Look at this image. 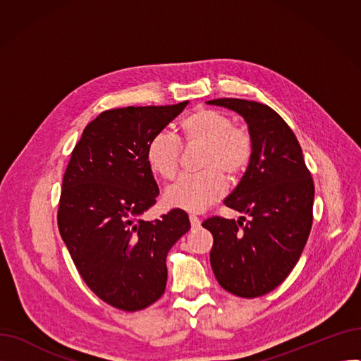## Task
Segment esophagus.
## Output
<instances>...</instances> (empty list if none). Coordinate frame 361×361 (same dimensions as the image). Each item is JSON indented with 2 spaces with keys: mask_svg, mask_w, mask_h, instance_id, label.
<instances>
[{
  "mask_svg": "<svg viewBox=\"0 0 361 361\" xmlns=\"http://www.w3.org/2000/svg\"><path fill=\"white\" fill-rule=\"evenodd\" d=\"M190 224H192V228H197L200 225V219L196 215H190Z\"/></svg>",
  "mask_w": 361,
  "mask_h": 361,
  "instance_id": "34e87169",
  "label": "esophagus"
}]
</instances>
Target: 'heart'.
Masks as SVG:
<instances>
[{
  "instance_id": "b5f03b06",
  "label": "heart",
  "mask_w": 361,
  "mask_h": 361,
  "mask_svg": "<svg viewBox=\"0 0 361 361\" xmlns=\"http://www.w3.org/2000/svg\"><path fill=\"white\" fill-rule=\"evenodd\" d=\"M187 145H203L199 174H184L165 192L169 206L202 212L226 193L224 173L235 178L249 168L255 145L249 131L235 127L234 120L214 108H196L180 123ZM146 162L152 173L171 180L178 171L181 143L168 131H157L146 145Z\"/></svg>"
}]
</instances>
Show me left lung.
I'll return each instance as SVG.
<instances>
[{
    "label": "left lung",
    "mask_w": 361,
    "mask_h": 361,
    "mask_svg": "<svg viewBox=\"0 0 361 361\" xmlns=\"http://www.w3.org/2000/svg\"><path fill=\"white\" fill-rule=\"evenodd\" d=\"M207 104L238 112L255 145L249 168L224 200L250 219L244 224L245 216H212L202 224L214 235L211 267L224 290L260 297L290 275L305 249L313 222V178L293 130L271 106L235 98Z\"/></svg>",
    "instance_id": "left-lung-1"
}]
</instances>
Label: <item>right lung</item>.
<instances>
[{
	"label": "right lung",
	"instance_id": "add662e5",
	"mask_svg": "<svg viewBox=\"0 0 361 361\" xmlns=\"http://www.w3.org/2000/svg\"><path fill=\"white\" fill-rule=\"evenodd\" d=\"M187 104L104 111L83 130L63 178L61 238L86 286L124 312L146 309L164 294L166 255L190 230L183 209L140 218L159 195L146 145Z\"/></svg>",
	"mask_w": 361,
	"mask_h": 361
}]
</instances>
